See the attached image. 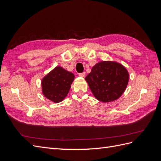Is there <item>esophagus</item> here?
<instances>
[{
	"instance_id": "1",
	"label": "esophagus",
	"mask_w": 161,
	"mask_h": 161,
	"mask_svg": "<svg viewBox=\"0 0 161 161\" xmlns=\"http://www.w3.org/2000/svg\"><path fill=\"white\" fill-rule=\"evenodd\" d=\"M79 76L80 77H85V72H82L79 74Z\"/></svg>"
}]
</instances>
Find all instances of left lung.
<instances>
[{
  "mask_svg": "<svg viewBox=\"0 0 161 161\" xmlns=\"http://www.w3.org/2000/svg\"><path fill=\"white\" fill-rule=\"evenodd\" d=\"M92 95L103 103L117 100L122 95L129 81V73L120 63L101 61L85 77Z\"/></svg>",
  "mask_w": 161,
  "mask_h": 161,
  "instance_id": "1",
  "label": "left lung"
}]
</instances>
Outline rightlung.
Here are the masks:
<instances>
[{"instance_id":"right-lung-1","label":"right lung","mask_w":161,"mask_h":161,"mask_svg":"<svg viewBox=\"0 0 161 161\" xmlns=\"http://www.w3.org/2000/svg\"><path fill=\"white\" fill-rule=\"evenodd\" d=\"M74 79L73 73L56 66L42 79V93L53 103H60L69 93Z\"/></svg>"}]
</instances>
